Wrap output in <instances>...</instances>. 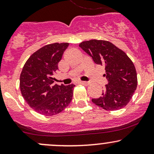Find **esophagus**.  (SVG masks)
<instances>
[{
    "label": "esophagus",
    "instance_id": "1",
    "mask_svg": "<svg viewBox=\"0 0 154 154\" xmlns=\"http://www.w3.org/2000/svg\"><path fill=\"white\" fill-rule=\"evenodd\" d=\"M79 84H82L83 85H85V86H87L90 84L89 82H86V81H79Z\"/></svg>",
    "mask_w": 154,
    "mask_h": 154
}]
</instances>
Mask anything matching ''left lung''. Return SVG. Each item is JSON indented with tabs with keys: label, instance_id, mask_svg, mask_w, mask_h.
Returning <instances> with one entry per match:
<instances>
[{
	"label": "left lung",
	"instance_id": "obj_1",
	"mask_svg": "<svg viewBox=\"0 0 154 154\" xmlns=\"http://www.w3.org/2000/svg\"><path fill=\"white\" fill-rule=\"evenodd\" d=\"M79 46L97 64L105 67L108 84L102 95L92 101L106 110L116 111L129 103L137 85V73L132 61L121 49L106 40H91Z\"/></svg>",
	"mask_w": 154,
	"mask_h": 154
}]
</instances>
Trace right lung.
<instances>
[{
    "mask_svg": "<svg viewBox=\"0 0 154 154\" xmlns=\"http://www.w3.org/2000/svg\"><path fill=\"white\" fill-rule=\"evenodd\" d=\"M69 43L45 45L26 61L20 75V90L23 98L35 111L52 116L62 111L70 103L75 85L54 84L53 75Z\"/></svg>",
    "mask_w": 154,
    "mask_h": 154,
    "instance_id": "right-lung-1",
    "label": "right lung"
}]
</instances>
